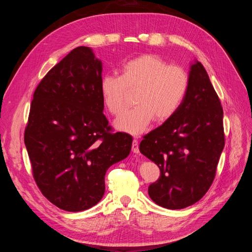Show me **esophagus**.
I'll use <instances>...</instances> for the list:
<instances>
[{
  "label": "esophagus",
  "mask_w": 252,
  "mask_h": 252,
  "mask_svg": "<svg viewBox=\"0 0 252 252\" xmlns=\"http://www.w3.org/2000/svg\"><path fill=\"white\" fill-rule=\"evenodd\" d=\"M131 150H132L133 154H136V155H138L139 152H140V149H139V143H138V140H136V139H133V141H132Z\"/></svg>",
  "instance_id": "1"
}]
</instances>
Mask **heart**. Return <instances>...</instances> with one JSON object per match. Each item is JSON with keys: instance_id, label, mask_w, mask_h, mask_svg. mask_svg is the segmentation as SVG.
I'll use <instances>...</instances> for the list:
<instances>
[{"instance_id": "obj_1", "label": "heart", "mask_w": 252, "mask_h": 252, "mask_svg": "<svg viewBox=\"0 0 252 252\" xmlns=\"http://www.w3.org/2000/svg\"><path fill=\"white\" fill-rule=\"evenodd\" d=\"M189 75L184 68L168 65L156 55H142L128 60L120 68V77L106 74L101 79L103 102L112 116H119L126 106L127 91L136 93L133 103L114 122L119 130L139 135L152 121L165 122L173 117L185 100Z\"/></svg>"}]
</instances>
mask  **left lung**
Masks as SVG:
<instances>
[{
	"label": "left lung",
	"instance_id": "1",
	"mask_svg": "<svg viewBox=\"0 0 252 252\" xmlns=\"http://www.w3.org/2000/svg\"><path fill=\"white\" fill-rule=\"evenodd\" d=\"M225 135L223 108L204 66H190L189 88L173 117L143 136L140 151L161 171L148 193L158 206L182 209L208 191Z\"/></svg>",
	"mask_w": 252,
	"mask_h": 252
}]
</instances>
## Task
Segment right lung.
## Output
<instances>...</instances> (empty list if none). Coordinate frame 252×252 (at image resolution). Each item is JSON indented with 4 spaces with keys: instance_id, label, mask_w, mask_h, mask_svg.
Listing matches in <instances>:
<instances>
[{
    "instance_id": "right-lung-1",
    "label": "right lung",
    "mask_w": 252,
    "mask_h": 252,
    "mask_svg": "<svg viewBox=\"0 0 252 252\" xmlns=\"http://www.w3.org/2000/svg\"><path fill=\"white\" fill-rule=\"evenodd\" d=\"M102 62L80 46L35 88L24 142L33 179L57 207L83 211L101 201L109 167L128 157L132 136L112 132L100 90Z\"/></svg>"
}]
</instances>
